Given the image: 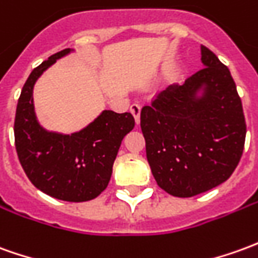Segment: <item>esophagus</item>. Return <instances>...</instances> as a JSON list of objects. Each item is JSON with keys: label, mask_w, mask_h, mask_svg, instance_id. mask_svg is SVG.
Masks as SVG:
<instances>
[{"label": "esophagus", "mask_w": 258, "mask_h": 258, "mask_svg": "<svg viewBox=\"0 0 258 258\" xmlns=\"http://www.w3.org/2000/svg\"><path fill=\"white\" fill-rule=\"evenodd\" d=\"M130 110L133 113V116L135 118V123L140 124V116H141V106L140 104H131V107H130Z\"/></svg>", "instance_id": "34e87169"}]
</instances>
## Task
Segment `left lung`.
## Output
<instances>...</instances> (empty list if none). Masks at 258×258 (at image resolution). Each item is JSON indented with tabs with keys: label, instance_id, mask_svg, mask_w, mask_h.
Masks as SVG:
<instances>
[{
	"label": "left lung",
	"instance_id": "1",
	"mask_svg": "<svg viewBox=\"0 0 258 258\" xmlns=\"http://www.w3.org/2000/svg\"><path fill=\"white\" fill-rule=\"evenodd\" d=\"M201 61L203 70L141 110L148 163L158 185L174 197L226 181L244 148L246 121L230 71L205 46Z\"/></svg>",
	"mask_w": 258,
	"mask_h": 258
}]
</instances>
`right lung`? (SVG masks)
Here are the masks:
<instances>
[{
    "label": "right lung",
    "instance_id": "obj_1",
    "mask_svg": "<svg viewBox=\"0 0 258 258\" xmlns=\"http://www.w3.org/2000/svg\"><path fill=\"white\" fill-rule=\"evenodd\" d=\"M73 51L61 50L30 73L15 114V147L29 180L47 196L70 203L96 198L110 181L121 141L135 121L131 113L103 110L85 128L60 134L41 127L35 113L33 86L55 61Z\"/></svg>",
    "mask_w": 258,
    "mask_h": 258
}]
</instances>
